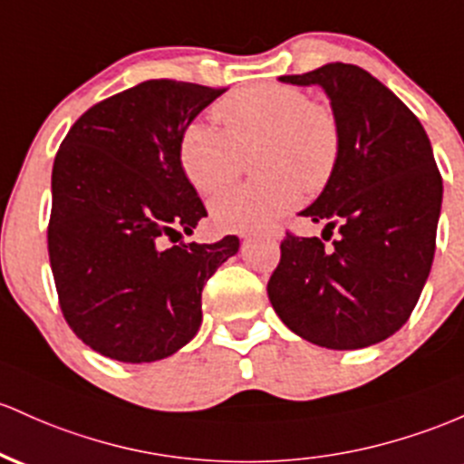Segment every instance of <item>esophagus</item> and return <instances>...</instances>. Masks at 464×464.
Returning <instances> with one entry per match:
<instances>
[{
  "label": "esophagus",
  "instance_id": "obj_1",
  "mask_svg": "<svg viewBox=\"0 0 464 464\" xmlns=\"http://www.w3.org/2000/svg\"><path fill=\"white\" fill-rule=\"evenodd\" d=\"M244 237H248V236H244Z\"/></svg>",
  "mask_w": 464,
  "mask_h": 464
}]
</instances>
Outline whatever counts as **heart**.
Segmentation results:
<instances>
[{
    "label": "heart",
    "instance_id": "b5f03b06",
    "mask_svg": "<svg viewBox=\"0 0 464 464\" xmlns=\"http://www.w3.org/2000/svg\"><path fill=\"white\" fill-rule=\"evenodd\" d=\"M213 116L222 130L191 123L180 136L178 158L187 180L213 196L240 178L253 154L257 180L222 193L211 205L213 220L227 231L271 227L297 205L302 191H322L337 169V119L304 90L248 85L218 101Z\"/></svg>",
    "mask_w": 464,
    "mask_h": 464
}]
</instances>
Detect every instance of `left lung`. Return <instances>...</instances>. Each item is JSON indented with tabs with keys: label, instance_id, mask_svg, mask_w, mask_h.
<instances>
[{
	"label": "left lung",
	"instance_id": "1",
	"mask_svg": "<svg viewBox=\"0 0 464 464\" xmlns=\"http://www.w3.org/2000/svg\"><path fill=\"white\" fill-rule=\"evenodd\" d=\"M319 85L341 134L337 169L299 216L337 228L333 246L286 233L268 299L302 339L359 350L410 319L430 277L442 178L420 121L394 92L353 63L279 76ZM328 237V240H330Z\"/></svg>",
	"mask_w": 464,
	"mask_h": 464
}]
</instances>
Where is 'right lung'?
Instances as JSON below:
<instances>
[{
    "mask_svg": "<svg viewBox=\"0 0 464 464\" xmlns=\"http://www.w3.org/2000/svg\"><path fill=\"white\" fill-rule=\"evenodd\" d=\"M224 90L151 79L70 127L53 167L48 253L74 334L110 359L151 363L202 324V288L240 240L174 244L207 208L178 158L180 136Z\"/></svg>",
    "mask_w": 464,
    "mask_h": 464,
    "instance_id": "add662e5",
    "label": "right lung"
}]
</instances>
